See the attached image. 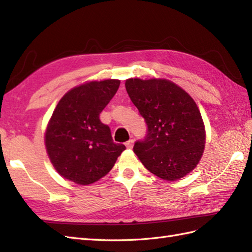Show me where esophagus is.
<instances>
[{"instance_id":"esophagus-1","label":"esophagus","mask_w":252,"mask_h":252,"mask_svg":"<svg viewBox=\"0 0 252 252\" xmlns=\"http://www.w3.org/2000/svg\"><path fill=\"white\" fill-rule=\"evenodd\" d=\"M133 144H134V141L130 140V141H127V142L126 143V148H132V147H133Z\"/></svg>"}]
</instances>
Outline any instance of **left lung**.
<instances>
[{"label":"left lung","mask_w":252,"mask_h":252,"mask_svg":"<svg viewBox=\"0 0 252 252\" xmlns=\"http://www.w3.org/2000/svg\"><path fill=\"white\" fill-rule=\"evenodd\" d=\"M126 89L147 125L146 136L133 147L145 168L167 181L180 180L194 170L206 143L195 100L165 79H127Z\"/></svg>","instance_id":"8db88e82"}]
</instances>
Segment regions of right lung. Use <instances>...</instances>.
<instances>
[{"mask_svg":"<svg viewBox=\"0 0 252 252\" xmlns=\"http://www.w3.org/2000/svg\"><path fill=\"white\" fill-rule=\"evenodd\" d=\"M119 80L92 81L71 89L58 101L45 132L52 164L63 178L89 185L103 178L125 151L112 141L99 114L119 89Z\"/></svg>","mask_w":252,"mask_h":252,"instance_id":"obj_1","label":"right lung"}]
</instances>
